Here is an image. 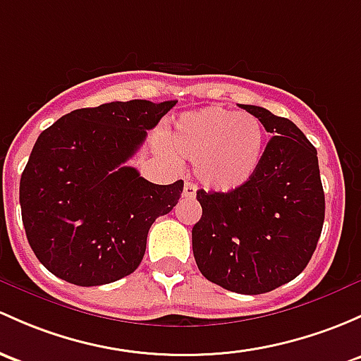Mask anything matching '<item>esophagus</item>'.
Segmentation results:
<instances>
[{
  "mask_svg": "<svg viewBox=\"0 0 361 361\" xmlns=\"http://www.w3.org/2000/svg\"><path fill=\"white\" fill-rule=\"evenodd\" d=\"M195 192H197V187L190 181H185L183 185V197H187V199H193L195 197Z\"/></svg>",
  "mask_w": 361,
  "mask_h": 361,
  "instance_id": "obj_1",
  "label": "esophagus"
}]
</instances>
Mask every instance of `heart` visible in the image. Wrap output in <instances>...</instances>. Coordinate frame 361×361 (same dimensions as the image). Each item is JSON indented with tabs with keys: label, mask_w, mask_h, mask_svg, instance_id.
Segmentation results:
<instances>
[{
	"label": "heart",
	"mask_w": 361,
	"mask_h": 361,
	"mask_svg": "<svg viewBox=\"0 0 361 361\" xmlns=\"http://www.w3.org/2000/svg\"><path fill=\"white\" fill-rule=\"evenodd\" d=\"M263 124L252 114L223 107L187 112L166 138L174 157L195 162V174L209 190L231 192L245 185L261 164Z\"/></svg>",
	"instance_id": "heart-1"
}]
</instances>
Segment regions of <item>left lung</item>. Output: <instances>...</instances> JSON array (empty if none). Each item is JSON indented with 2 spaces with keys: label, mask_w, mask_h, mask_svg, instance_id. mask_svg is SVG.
Here are the masks:
<instances>
[{
  "label": "left lung",
  "mask_w": 361,
  "mask_h": 361,
  "mask_svg": "<svg viewBox=\"0 0 361 361\" xmlns=\"http://www.w3.org/2000/svg\"><path fill=\"white\" fill-rule=\"evenodd\" d=\"M271 140L254 176L231 192H197L202 218L192 228L200 273L223 289L264 294L310 263L325 218L317 149L286 117L240 105Z\"/></svg>",
  "instance_id": "8db88e82"
}]
</instances>
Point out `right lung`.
Masks as SVG:
<instances>
[{
	"mask_svg": "<svg viewBox=\"0 0 361 361\" xmlns=\"http://www.w3.org/2000/svg\"><path fill=\"white\" fill-rule=\"evenodd\" d=\"M174 105L78 109L37 136L20 178V207L30 249L48 271L93 287L138 268L152 223L176 206L183 180L150 183L124 162Z\"/></svg>",
	"mask_w": 361,
	"mask_h": 361,
	"instance_id": "add662e5",
	"label": "right lung"
}]
</instances>
